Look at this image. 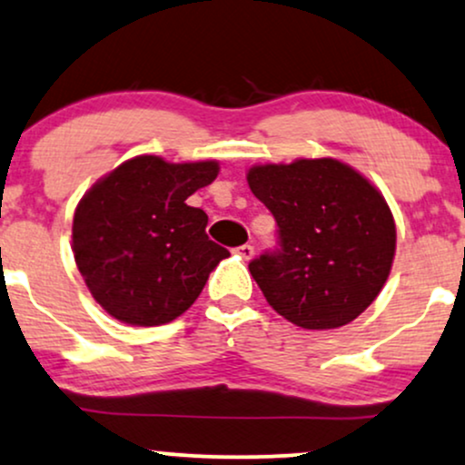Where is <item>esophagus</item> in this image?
Listing matches in <instances>:
<instances>
[{"label": "esophagus", "mask_w": 465, "mask_h": 465, "mask_svg": "<svg viewBox=\"0 0 465 465\" xmlns=\"http://www.w3.org/2000/svg\"><path fill=\"white\" fill-rule=\"evenodd\" d=\"M237 252H239V256H242L243 261H250L254 256V248L250 243H245V245H242V248H237Z\"/></svg>", "instance_id": "obj_1"}]
</instances>
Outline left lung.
I'll use <instances>...</instances> for the list:
<instances>
[{"mask_svg":"<svg viewBox=\"0 0 465 465\" xmlns=\"http://www.w3.org/2000/svg\"><path fill=\"white\" fill-rule=\"evenodd\" d=\"M245 178L281 234L278 252L250 263L270 307L309 331L359 318L396 254V222L383 193L331 156L254 165Z\"/></svg>","mask_w":465,"mask_h":465,"instance_id":"1","label":"left lung"}]
</instances>
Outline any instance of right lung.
<instances>
[{"label":"right lung","mask_w":465,"mask_h":465,"mask_svg":"<svg viewBox=\"0 0 465 465\" xmlns=\"http://www.w3.org/2000/svg\"><path fill=\"white\" fill-rule=\"evenodd\" d=\"M217 173V161L169 163L141 154L82 195L71 250L91 296L111 318L130 326L176 320L231 256L206 237V213L187 204Z\"/></svg>","instance_id":"obj_1"}]
</instances>
